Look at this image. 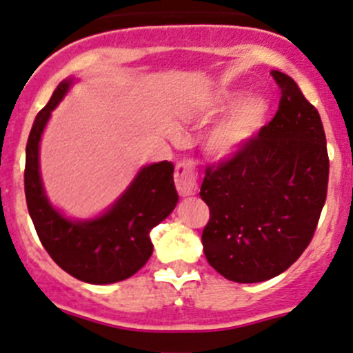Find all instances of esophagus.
Returning <instances> with one entry per match:
<instances>
[{
    "instance_id": "1",
    "label": "esophagus",
    "mask_w": 353,
    "mask_h": 353,
    "mask_svg": "<svg viewBox=\"0 0 353 353\" xmlns=\"http://www.w3.org/2000/svg\"><path fill=\"white\" fill-rule=\"evenodd\" d=\"M174 181H176V188L181 194H194L196 189H198V167H196V162L181 161L176 165Z\"/></svg>"
}]
</instances>
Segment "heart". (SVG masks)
<instances>
[{
  "label": "heart",
  "mask_w": 353,
  "mask_h": 353,
  "mask_svg": "<svg viewBox=\"0 0 353 353\" xmlns=\"http://www.w3.org/2000/svg\"><path fill=\"white\" fill-rule=\"evenodd\" d=\"M242 92L228 91L221 96V105H232L240 99ZM267 117V101L261 96H250L243 99L235 110L221 120L208 135L206 148L214 157H228L240 150L259 128Z\"/></svg>",
  "instance_id": "heart-1"
}]
</instances>
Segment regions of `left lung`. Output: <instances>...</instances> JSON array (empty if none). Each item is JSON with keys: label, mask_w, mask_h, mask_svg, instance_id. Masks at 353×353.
I'll return each mask as SVG.
<instances>
[{"label": "left lung", "mask_w": 353, "mask_h": 353, "mask_svg": "<svg viewBox=\"0 0 353 353\" xmlns=\"http://www.w3.org/2000/svg\"><path fill=\"white\" fill-rule=\"evenodd\" d=\"M279 110L245 145L206 167L208 264L235 283H262L310 245L328 189L330 161L318 110L288 74L272 70Z\"/></svg>", "instance_id": "obj_1"}]
</instances>
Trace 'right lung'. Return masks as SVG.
I'll list each match as a JSON object with an SVG mask.
<instances>
[{
  "label": "right lung",
  "mask_w": 353,
  "mask_h": 353,
  "mask_svg": "<svg viewBox=\"0 0 353 353\" xmlns=\"http://www.w3.org/2000/svg\"><path fill=\"white\" fill-rule=\"evenodd\" d=\"M62 81L30 130L25 161V198L40 242L52 261L76 279L111 284L128 279L150 259V230L177 205L172 162L143 167L127 191L99 218L72 221L50 206L39 172V145L52 110L69 91Z\"/></svg>",
  "instance_id": "right-lung-1"
}]
</instances>
